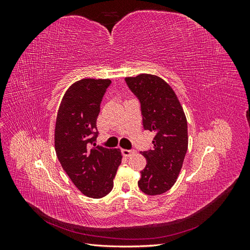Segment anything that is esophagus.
Masks as SVG:
<instances>
[{"instance_id": "esophagus-1", "label": "esophagus", "mask_w": 250, "mask_h": 250, "mask_svg": "<svg viewBox=\"0 0 250 250\" xmlns=\"http://www.w3.org/2000/svg\"><path fill=\"white\" fill-rule=\"evenodd\" d=\"M134 153V150L133 149H122V154L124 155V156H126V157H129V156H131L132 154Z\"/></svg>"}]
</instances>
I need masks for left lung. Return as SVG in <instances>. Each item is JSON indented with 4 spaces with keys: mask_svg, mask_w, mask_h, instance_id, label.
<instances>
[{
    "mask_svg": "<svg viewBox=\"0 0 250 250\" xmlns=\"http://www.w3.org/2000/svg\"><path fill=\"white\" fill-rule=\"evenodd\" d=\"M141 104L143 127L155 133L153 147L141 152L147 165L139 188L147 195H160L176 183L188 150V123L183 107L167 82L154 75L125 78Z\"/></svg>",
    "mask_w": 250,
    "mask_h": 250,
    "instance_id": "left-lung-1",
    "label": "left lung"
}]
</instances>
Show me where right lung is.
<instances>
[{
	"mask_svg": "<svg viewBox=\"0 0 250 250\" xmlns=\"http://www.w3.org/2000/svg\"><path fill=\"white\" fill-rule=\"evenodd\" d=\"M111 81L82 79L66 90L57 113L55 150L73 184L87 197L102 198L113 187L120 149L96 146L97 118Z\"/></svg>",
	"mask_w": 250,
	"mask_h": 250,
	"instance_id": "1",
	"label": "right lung"
}]
</instances>
